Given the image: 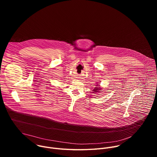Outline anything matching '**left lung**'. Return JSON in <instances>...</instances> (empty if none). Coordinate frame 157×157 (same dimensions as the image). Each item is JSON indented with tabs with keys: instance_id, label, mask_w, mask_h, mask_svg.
<instances>
[{
	"instance_id": "1",
	"label": "left lung",
	"mask_w": 157,
	"mask_h": 157,
	"mask_svg": "<svg viewBox=\"0 0 157 157\" xmlns=\"http://www.w3.org/2000/svg\"><path fill=\"white\" fill-rule=\"evenodd\" d=\"M94 88H95V89H94V93H96V92H98V91H99V89L100 87H94Z\"/></svg>"
}]
</instances>
